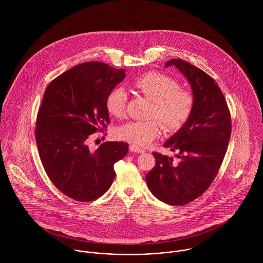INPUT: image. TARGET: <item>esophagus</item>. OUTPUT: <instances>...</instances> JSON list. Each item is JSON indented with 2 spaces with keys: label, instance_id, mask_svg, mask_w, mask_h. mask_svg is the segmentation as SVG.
<instances>
[{
  "label": "esophagus",
  "instance_id": "esophagus-1",
  "mask_svg": "<svg viewBox=\"0 0 263 263\" xmlns=\"http://www.w3.org/2000/svg\"><path fill=\"white\" fill-rule=\"evenodd\" d=\"M129 151H130V152H135V153H139V154L145 152L144 149H142L141 147H138V146H136V145H130V146H129Z\"/></svg>",
  "mask_w": 263,
  "mask_h": 263
}]
</instances>
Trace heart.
Segmentation results:
<instances>
[{"label":"heart","mask_w":263,"mask_h":263,"mask_svg":"<svg viewBox=\"0 0 263 263\" xmlns=\"http://www.w3.org/2000/svg\"><path fill=\"white\" fill-rule=\"evenodd\" d=\"M135 88L154 102L152 117L159 118L168 130L181 128L186 122L194 107L193 94L181 89L178 80L171 76L150 72L139 77ZM127 94L121 87L112 89L105 101L108 112L117 118L125 114ZM162 133L161 122L154 118L146 121H128L118 126L114 135L118 140L126 141L136 146H147Z\"/></svg>","instance_id":"b5f03b06"}]
</instances>
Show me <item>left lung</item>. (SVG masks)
Wrapping results in <instances>:
<instances>
[{
	"label": "left lung",
	"instance_id": "8db88e82",
	"mask_svg": "<svg viewBox=\"0 0 263 263\" xmlns=\"http://www.w3.org/2000/svg\"><path fill=\"white\" fill-rule=\"evenodd\" d=\"M187 79L194 107L187 122L164 147L178 152V162L154 152L156 165L146 175L151 192L170 205H183L199 197L214 181L224 160L231 138V114L215 80L187 62L172 59Z\"/></svg>",
	"mask_w": 263,
	"mask_h": 263
}]
</instances>
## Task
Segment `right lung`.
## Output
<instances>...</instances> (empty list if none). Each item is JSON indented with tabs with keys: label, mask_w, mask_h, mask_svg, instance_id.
I'll return each mask as SVG.
<instances>
[{
	"label": "right lung",
	"mask_w": 263,
	"mask_h": 263,
	"mask_svg": "<svg viewBox=\"0 0 263 263\" xmlns=\"http://www.w3.org/2000/svg\"><path fill=\"white\" fill-rule=\"evenodd\" d=\"M124 78L123 69L88 62L45 89L35 128L39 157L54 186L78 201L103 195L115 177L114 164L127 154L123 142H106L96 150L88 146L90 135L110 122L106 97Z\"/></svg>",
	"instance_id": "right-lung-1"
}]
</instances>
